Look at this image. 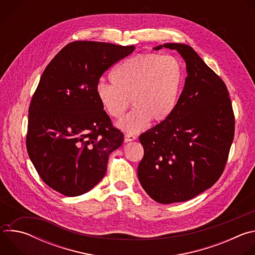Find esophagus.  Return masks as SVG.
<instances>
[{"label": "esophagus", "instance_id": "esophagus-1", "mask_svg": "<svg viewBox=\"0 0 255 255\" xmlns=\"http://www.w3.org/2000/svg\"><path fill=\"white\" fill-rule=\"evenodd\" d=\"M136 139V136L132 135V134H125L124 135V141L125 142H130V141H133Z\"/></svg>", "mask_w": 255, "mask_h": 255}]
</instances>
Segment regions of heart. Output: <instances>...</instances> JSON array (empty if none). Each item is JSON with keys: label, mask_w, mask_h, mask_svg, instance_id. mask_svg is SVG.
I'll return each mask as SVG.
<instances>
[{"label": "heart", "mask_w": 255, "mask_h": 255, "mask_svg": "<svg viewBox=\"0 0 255 255\" xmlns=\"http://www.w3.org/2000/svg\"><path fill=\"white\" fill-rule=\"evenodd\" d=\"M112 85L99 84L96 95L104 111L120 119L130 106L135 109L117 123L127 133H136L150 120L167 119L177 104L184 82V67L173 55L145 53L128 58L110 74Z\"/></svg>", "instance_id": "heart-1"}]
</instances>
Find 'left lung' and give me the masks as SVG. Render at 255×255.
<instances>
[{
	"mask_svg": "<svg viewBox=\"0 0 255 255\" xmlns=\"http://www.w3.org/2000/svg\"><path fill=\"white\" fill-rule=\"evenodd\" d=\"M176 50L187 78L173 112L141 134L144 155L138 178L160 204L185 202L210 189L221 176L234 137V114L224 82L184 43L154 47Z\"/></svg>",
	"mask_w": 255,
	"mask_h": 255,
	"instance_id": "8db88e82",
	"label": "left lung"
}]
</instances>
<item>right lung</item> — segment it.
Here are the masks:
<instances>
[{"label":"right lung","instance_id":"obj_1","mask_svg":"<svg viewBox=\"0 0 255 255\" xmlns=\"http://www.w3.org/2000/svg\"><path fill=\"white\" fill-rule=\"evenodd\" d=\"M135 49L97 41L63 47L40 78L29 107L27 151L44 183L77 197L104 177L109 155L124 139L96 95L104 72Z\"/></svg>","mask_w":255,"mask_h":255}]
</instances>
